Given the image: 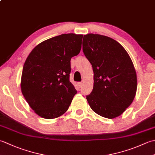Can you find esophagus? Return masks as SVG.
<instances>
[{
  "label": "esophagus",
  "instance_id": "obj_1",
  "mask_svg": "<svg viewBox=\"0 0 155 155\" xmlns=\"http://www.w3.org/2000/svg\"><path fill=\"white\" fill-rule=\"evenodd\" d=\"M77 84H78V87L80 88L82 87V86H83V83H81V82H79V83H77Z\"/></svg>",
  "mask_w": 155,
  "mask_h": 155
}]
</instances>
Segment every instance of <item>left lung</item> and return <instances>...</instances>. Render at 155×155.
I'll return each mask as SVG.
<instances>
[{"mask_svg": "<svg viewBox=\"0 0 155 155\" xmlns=\"http://www.w3.org/2000/svg\"><path fill=\"white\" fill-rule=\"evenodd\" d=\"M83 51L94 72L93 91L87 95L91 108L97 114L114 118L123 113L135 97V69L126 50L107 36H84Z\"/></svg>", "mask_w": 155, "mask_h": 155, "instance_id": "8db88e82", "label": "left lung"}]
</instances>
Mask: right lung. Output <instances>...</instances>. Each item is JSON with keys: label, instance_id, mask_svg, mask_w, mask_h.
<instances>
[{"label": "right lung", "instance_id": "1", "mask_svg": "<svg viewBox=\"0 0 155 155\" xmlns=\"http://www.w3.org/2000/svg\"><path fill=\"white\" fill-rule=\"evenodd\" d=\"M83 35L62 34L38 45L22 69L21 91L39 116L51 119L61 116L77 91L70 82L71 59L79 53Z\"/></svg>", "mask_w": 155, "mask_h": 155}]
</instances>
